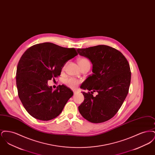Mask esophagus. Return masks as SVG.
Returning a JSON list of instances; mask_svg holds the SVG:
<instances>
[{
    "label": "esophagus",
    "instance_id": "obj_1",
    "mask_svg": "<svg viewBox=\"0 0 155 155\" xmlns=\"http://www.w3.org/2000/svg\"><path fill=\"white\" fill-rule=\"evenodd\" d=\"M73 92H74V94H75L77 92V91H73Z\"/></svg>",
    "mask_w": 155,
    "mask_h": 155
}]
</instances>
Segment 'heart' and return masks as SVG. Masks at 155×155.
Listing matches in <instances>:
<instances>
[{"mask_svg": "<svg viewBox=\"0 0 155 155\" xmlns=\"http://www.w3.org/2000/svg\"><path fill=\"white\" fill-rule=\"evenodd\" d=\"M89 61L88 59L86 58H81L78 60V64L79 65H82L84 63H88ZM80 83V80L74 78H69L66 80L65 84L67 87L71 88H76L78 84Z\"/></svg>", "mask_w": 155, "mask_h": 155, "instance_id": "obj_1", "label": "heart"}]
</instances>
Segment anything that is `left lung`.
Returning <instances> with one entry per match:
<instances>
[{
	"instance_id": "8db88e82",
	"label": "left lung",
	"mask_w": 155,
	"mask_h": 155,
	"mask_svg": "<svg viewBox=\"0 0 155 155\" xmlns=\"http://www.w3.org/2000/svg\"><path fill=\"white\" fill-rule=\"evenodd\" d=\"M78 53L89 59L92 73L80 88L84 101L78 106L82 116L93 123H101L114 117L128 93L131 71L125 56L118 50L106 45L78 49ZM94 91L97 95L93 96Z\"/></svg>"
}]
</instances>
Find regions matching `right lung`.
<instances>
[{
	"mask_svg": "<svg viewBox=\"0 0 155 155\" xmlns=\"http://www.w3.org/2000/svg\"><path fill=\"white\" fill-rule=\"evenodd\" d=\"M78 53L50 42L33 45L22 54L17 67L16 84L23 106L31 116L48 121L58 117L73 95L66 85L52 91L48 80L60 75L67 61Z\"/></svg>",
	"mask_w": 155,
	"mask_h": 155,
	"instance_id": "obj_1",
	"label": "right lung"
}]
</instances>
